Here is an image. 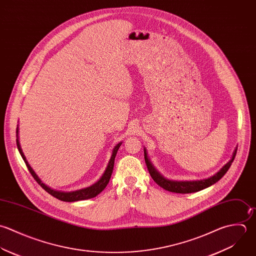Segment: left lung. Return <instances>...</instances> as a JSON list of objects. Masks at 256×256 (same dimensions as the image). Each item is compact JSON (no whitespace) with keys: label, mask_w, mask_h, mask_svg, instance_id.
Wrapping results in <instances>:
<instances>
[{"label":"left lung","mask_w":256,"mask_h":256,"mask_svg":"<svg viewBox=\"0 0 256 256\" xmlns=\"http://www.w3.org/2000/svg\"><path fill=\"white\" fill-rule=\"evenodd\" d=\"M236 151L238 148L234 150L232 158L230 162H228L220 172H218L214 176L206 178V180H192V182H176V180H166L165 178H163L156 169L153 167V165L150 163V161L148 160V156L146 153V150H144V158H145V162L147 165L148 170L152 176V178L154 180V182L160 186L161 188H163L166 190H169L172 192H178V194H190V192H196L198 190H202L206 188H208L210 186L216 184L218 180H220L224 174L230 168L236 155Z\"/></svg>","instance_id":"1"}]
</instances>
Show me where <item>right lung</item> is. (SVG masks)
I'll use <instances>...</instances> for the list:
<instances>
[{
  "instance_id": "right-lung-1",
  "label": "right lung",
  "mask_w": 256,
  "mask_h": 256,
  "mask_svg": "<svg viewBox=\"0 0 256 256\" xmlns=\"http://www.w3.org/2000/svg\"><path fill=\"white\" fill-rule=\"evenodd\" d=\"M18 128H16V146H18V152L22 156V158L24 159L28 169L30 170V174L34 176V178L38 182V184H40V186L46 190L50 194H52V196L56 198L58 200H60L62 202H76V200H88V198H94L98 194H100L107 186V184L109 182V180L111 178V174H112V172H113V167H114V160H115V156L117 154V151L119 149V147L121 146V143L117 144L113 151H112V155H111V158H110V161L107 165V168L104 172V174H102V176L99 178L98 182H96L94 184L86 188H82V190H74V192H60V190H52L50 188L46 186L44 182H42V180L38 178V176L36 174V172L32 170V169L30 168V166L28 165V161L26 160V157L20 149V142H18Z\"/></svg>"
}]
</instances>
